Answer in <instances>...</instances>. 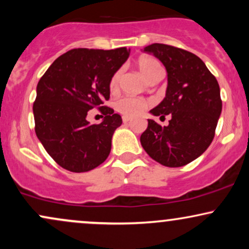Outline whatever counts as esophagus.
I'll list each match as a JSON object with an SVG mask.
<instances>
[{
    "mask_svg": "<svg viewBox=\"0 0 249 249\" xmlns=\"http://www.w3.org/2000/svg\"><path fill=\"white\" fill-rule=\"evenodd\" d=\"M130 121H131V118H130V117H126V116H124V117H123V123H124V124H127V123L130 122Z\"/></svg>",
    "mask_w": 249,
    "mask_h": 249,
    "instance_id": "34e87169",
    "label": "esophagus"
}]
</instances>
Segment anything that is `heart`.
I'll return each mask as SVG.
<instances>
[{
  "label": "heart",
  "mask_w": 249,
  "mask_h": 249,
  "mask_svg": "<svg viewBox=\"0 0 249 249\" xmlns=\"http://www.w3.org/2000/svg\"><path fill=\"white\" fill-rule=\"evenodd\" d=\"M137 68L141 71V73L148 82L153 81L154 78L162 76V68L160 63L157 61L156 58L151 56H142L136 62ZM122 71L118 70L113 73L110 79V87L111 91H116L119 87V82H121ZM148 103L142 101L139 98H133V97H124V98L119 99L116 103V110L121 112L122 115L126 117H136L139 116L145 108L147 107Z\"/></svg>",
  "instance_id": "heart-1"
}]
</instances>
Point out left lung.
Instances as JSON below:
<instances>
[{"label":"left lung","instance_id":"8db88e82","mask_svg":"<svg viewBox=\"0 0 249 249\" xmlns=\"http://www.w3.org/2000/svg\"><path fill=\"white\" fill-rule=\"evenodd\" d=\"M167 71L165 98L150 111L171 116L167 126L148 119L141 136L151 158L167 167H180L201 156L215 134L222 102L218 81L194 53L172 45L153 43L144 48Z\"/></svg>","mask_w":249,"mask_h":249}]
</instances>
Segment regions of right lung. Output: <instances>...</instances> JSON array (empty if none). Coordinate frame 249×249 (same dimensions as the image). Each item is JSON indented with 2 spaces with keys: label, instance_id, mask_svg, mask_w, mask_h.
<instances>
[{
  "label": "right lung",
  "instance_id": "add662e5",
  "mask_svg": "<svg viewBox=\"0 0 249 249\" xmlns=\"http://www.w3.org/2000/svg\"><path fill=\"white\" fill-rule=\"evenodd\" d=\"M130 56V49H72L59 56L41 77L34 102L35 132L45 151L70 172H88L107 160L122 117L104 107L110 79ZM97 107L101 124L86 121Z\"/></svg>",
  "mask_w": 249,
  "mask_h": 249
}]
</instances>
